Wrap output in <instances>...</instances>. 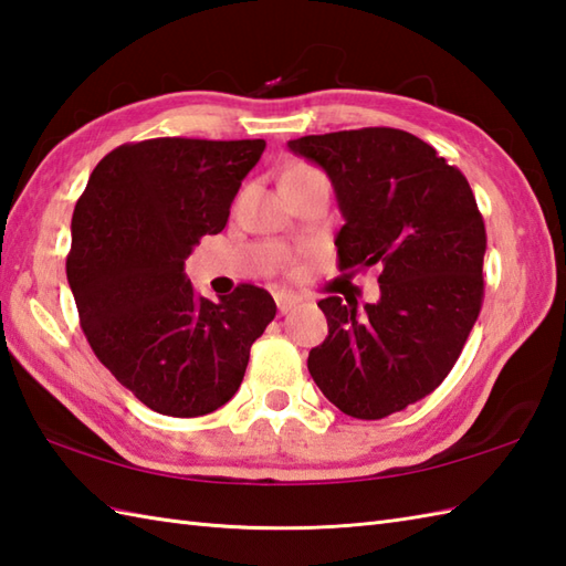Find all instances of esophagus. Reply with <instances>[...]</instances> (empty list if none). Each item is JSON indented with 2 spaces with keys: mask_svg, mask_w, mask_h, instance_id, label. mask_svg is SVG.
<instances>
[{
  "mask_svg": "<svg viewBox=\"0 0 566 566\" xmlns=\"http://www.w3.org/2000/svg\"><path fill=\"white\" fill-rule=\"evenodd\" d=\"M274 302H276V308H280V314H286V311H292L298 304V296L280 292V294H274Z\"/></svg>",
  "mask_w": 566,
  "mask_h": 566,
  "instance_id": "1",
  "label": "esophagus"
}]
</instances>
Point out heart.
<instances>
[{"label":"heart","mask_w":566,"mask_h":566,"mask_svg":"<svg viewBox=\"0 0 566 566\" xmlns=\"http://www.w3.org/2000/svg\"><path fill=\"white\" fill-rule=\"evenodd\" d=\"M292 172H318V170H314V167H304V165H298V167H294Z\"/></svg>","instance_id":"1"}]
</instances>
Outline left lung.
Here are the masks:
<instances>
[{"instance_id": "left-lung-1", "label": "left lung", "mask_w": 566, "mask_h": 566, "mask_svg": "<svg viewBox=\"0 0 566 566\" xmlns=\"http://www.w3.org/2000/svg\"><path fill=\"white\" fill-rule=\"evenodd\" d=\"M328 175L343 213L340 270L381 268L379 302L328 296V338L308 353L318 389L343 413L377 420L436 391L484 296L486 231L467 177L399 128L286 143Z\"/></svg>"}]
</instances>
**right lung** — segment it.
<instances>
[{"label": "right lung", "mask_w": 566, "mask_h": 566, "mask_svg": "<svg viewBox=\"0 0 566 566\" xmlns=\"http://www.w3.org/2000/svg\"><path fill=\"white\" fill-rule=\"evenodd\" d=\"M264 140L153 138L94 167L72 213L67 282L94 355L153 411L207 416L233 399L276 314L252 284L211 302L185 260L223 231Z\"/></svg>", "instance_id": "add662e5"}]
</instances>
